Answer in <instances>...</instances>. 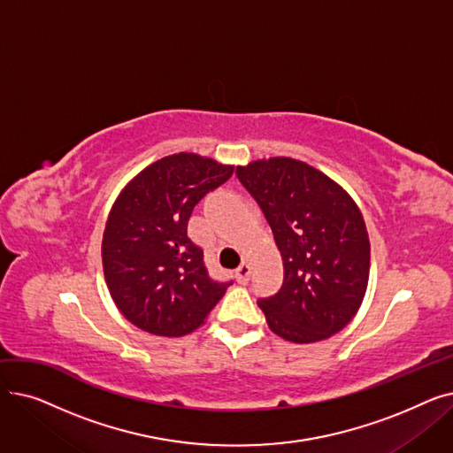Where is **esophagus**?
Returning <instances> with one entry per match:
<instances>
[{"mask_svg": "<svg viewBox=\"0 0 453 453\" xmlns=\"http://www.w3.org/2000/svg\"><path fill=\"white\" fill-rule=\"evenodd\" d=\"M234 275H236V280H239V282H242V284L248 282L250 275H251V266L248 263H242L239 268H236Z\"/></svg>", "mask_w": 453, "mask_h": 453, "instance_id": "obj_1", "label": "esophagus"}]
</instances>
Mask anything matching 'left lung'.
<instances>
[{"label":"left lung","mask_w":453,"mask_h":453,"mask_svg":"<svg viewBox=\"0 0 453 453\" xmlns=\"http://www.w3.org/2000/svg\"><path fill=\"white\" fill-rule=\"evenodd\" d=\"M236 178L263 209L284 265L279 292L257 301L268 326L294 343L336 334L358 312L369 280L371 246L358 205L292 157L253 161Z\"/></svg>","instance_id":"obj_1"}]
</instances>
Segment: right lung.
Here are the masks:
<instances>
[{
    "instance_id": "1",
    "label": "right lung",
    "mask_w": 453,
    "mask_h": 453,
    "mask_svg": "<svg viewBox=\"0 0 453 453\" xmlns=\"http://www.w3.org/2000/svg\"><path fill=\"white\" fill-rule=\"evenodd\" d=\"M233 176V166L196 154L166 156L137 174L111 207L103 268L121 314L156 336L196 330L229 284L214 280L203 250L188 239L196 203Z\"/></svg>"
}]
</instances>
